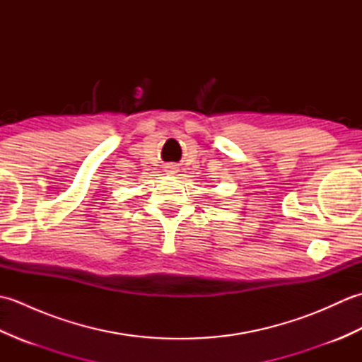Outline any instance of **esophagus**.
<instances>
[{
  "label": "esophagus",
  "instance_id": "obj_1",
  "mask_svg": "<svg viewBox=\"0 0 362 362\" xmlns=\"http://www.w3.org/2000/svg\"><path fill=\"white\" fill-rule=\"evenodd\" d=\"M168 171H169V173H174V171H175V169H174L173 166H169V169H168Z\"/></svg>",
  "mask_w": 362,
  "mask_h": 362
}]
</instances>
